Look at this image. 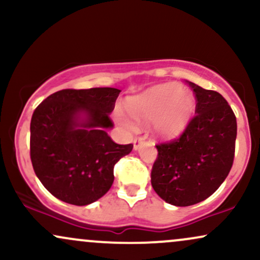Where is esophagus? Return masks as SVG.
Returning a JSON list of instances; mask_svg holds the SVG:
<instances>
[{
	"label": "esophagus",
	"instance_id": "esophagus-1",
	"mask_svg": "<svg viewBox=\"0 0 260 260\" xmlns=\"http://www.w3.org/2000/svg\"><path fill=\"white\" fill-rule=\"evenodd\" d=\"M143 140H144V138H143V137H137V138H134V140H133L134 150H138V149L140 148V145L143 144Z\"/></svg>",
	"mask_w": 260,
	"mask_h": 260
}]
</instances>
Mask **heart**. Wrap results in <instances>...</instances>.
Wrapping results in <instances>:
<instances>
[{"label":"heart","mask_w":260,"mask_h":260,"mask_svg":"<svg viewBox=\"0 0 260 260\" xmlns=\"http://www.w3.org/2000/svg\"><path fill=\"white\" fill-rule=\"evenodd\" d=\"M128 112L137 123L153 122L155 132L164 138H175L186 129L196 111V99L176 83L162 84L128 100ZM122 127L133 129L134 122L123 112L116 111Z\"/></svg>","instance_id":"1"}]
</instances>
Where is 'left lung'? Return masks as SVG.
<instances>
[{
    "instance_id": "1",
    "label": "left lung",
    "mask_w": 260,
    "mask_h": 260,
    "mask_svg": "<svg viewBox=\"0 0 260 260\" xmlns=\"http://www.w3.org/2000/svg\"><path fill=\"white\" fill-rule=\"evenodd\" d=\"M196 98V115L178 138L156 144L151 186L169 204L205 201L232 168L237 121L221 94L186 80Z\"/></svg>"
}]
</instances>
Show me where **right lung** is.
<instances>
[{
  "label": "right lung",
  "mask_w": 260,
  "mask_h": 260,
  "mask_svg": "<svg viewBox=\"0 0 260 260\" xmlns=\"http://www.w3.org/2000/svg\"><path fill=\"white\" fill-rule=\"evenodd\" d=\"M120 89H63L35 109L30 122V159L35 175L59 201L88 205L106 194L113 168L132 151L106 133ZM87 117L80 120V113Z\"/></svg>",
  "instance_id": "1"
}]
</instances>
